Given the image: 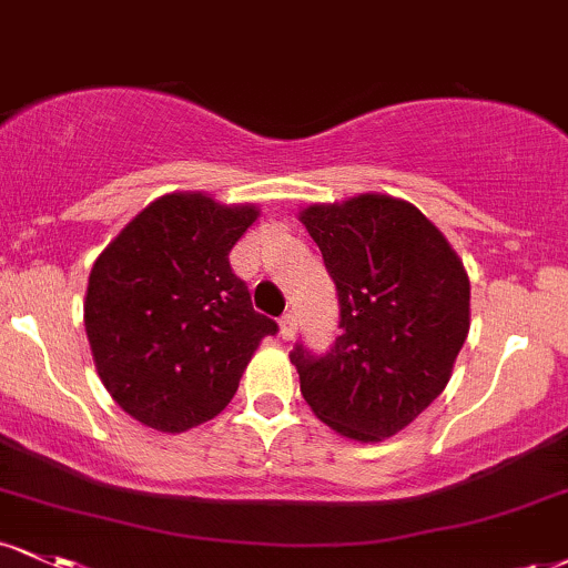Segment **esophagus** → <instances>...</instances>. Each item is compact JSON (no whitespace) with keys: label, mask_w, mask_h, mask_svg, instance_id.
Here are the masks:
<instances>
[{"label":"esophagus","mask_w":568,"mask_h":568,"mask_svg":"<svg viewBox=\"0 0 568 568\" xmlns=\"http://www.w3.org/2000/svg\"><path fill=\"white\" fill-rule=\"evenodd\" d=\"M296 331H298L296 317H293L291 312L283 314V317H280V336H283L285 341H291L293 336H296Z\"/></svg>","instance_id":"34e87169"}]
</instances>
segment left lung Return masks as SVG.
<instances>
[{"label": "left lung", "instance_id": "1", "mask_svg": "<svg viewBox=\"0 0 568 568\" xmlns=\"http://www.w3.org/2000/svg\"><path fill=\"white\" fill-rule=\"evenodd\" d=\"M341 306L323 357L291 352L306 405L333 432L381 442L444 392L470 327V283L447 237L413 203L365 193L304 209Z\"/></svg>", "mask_w": 568, "mask_h": 568}]
</instances>
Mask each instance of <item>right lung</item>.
Returning <instances> with one entry per match:
<instances>
[{
  "label": "right lung",
  "instance_id": "add662e5",
  "mask_svg": "<svg viewBox=\"0 0 568 568\" xmlns=\"http://www.w3.org/2000/svg\"><path fill=\"white\" fill-rule=\"evenodd\" d=\"M258 209L172 193L142 209L92 266L84 327L115 405L180 434L230 405L275 320L251 306L230 251Z\"/></svg>",
  "mask_w": 568,
  "mask_h": 568
}]
</instances>
